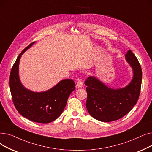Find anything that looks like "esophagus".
<instances>
[{
	"label": "esophagus",
	"mask_w": 152,
	"mask_h": 152,
	"mask_svg": "<svg viewBox=\"0 0 152 152\" xmlns=\"http://www.w3.org/2000/svg\"><path fill=\"white\" fill-rule=\"evenodd\" d=\"M83 83L82 80H81V78H78V81L76 83V87L78 88H80L83 86Z\"/></svg>",
	"instance_id": "obj_1"
}]
</instances>
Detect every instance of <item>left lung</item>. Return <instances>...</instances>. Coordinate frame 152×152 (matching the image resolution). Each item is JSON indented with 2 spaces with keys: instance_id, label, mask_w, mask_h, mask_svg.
Instances as JSON below:
<instances>
[{
  "instance_id": "1",
  "label": "left lung",
  "mask_w": 152,
  "mask_h": 152,
  "mask_svg": "<svg viewBox=\"0 0 152 152\" xmlns=\"http://www.w3.org/2000/svg\"><path fill=\"white\" fill-rule=\"evenodd\" d=\"M134 72L132 80L126 87L111 89L93 77L86 79L87 99L86 107L96 120L111 122L122 118L131 111L139 99L142 78L140 64L131 50L126 54Z\"/></svg>"
}]
</instances>
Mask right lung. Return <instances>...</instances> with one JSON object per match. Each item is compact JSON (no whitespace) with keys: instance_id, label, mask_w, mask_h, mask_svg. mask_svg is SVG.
Wrapping results in <instances>:
<instances>
[{"instance_id":"1","label":"right lung","mask_w":152,"mask_h":152,"mask_svg":"<svg viewBox=\"0 0 152 152\" xmlns=\"http://www.w3.org/2000/svg\"><path fill=\"white\" fill-rule=\"evenodd\" d=\"M34 42L25 48L18 56L10 75V89L12 101L18 112L26 119L38 123H49L58 118L66 106L70 93L75 90L73 80L61 81L50 90L41 93L25 88L18 77L21 56Z\"/></svg>"}]
</instances>
